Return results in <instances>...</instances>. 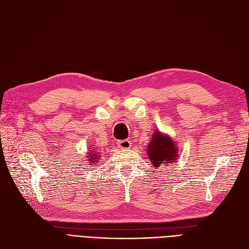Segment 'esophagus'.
I'll return each mask as SVG.
<instances>
[{"label": "esophagus", "mask_w": 249, "mask_h": 249, "mask_svg": "<svg viewBox=\"0 0 249 249\" xmlns=\"http://www.w3.org/2000/svg\"><path fill=\"white\" fill-rule=\"evenodd\" d=\"M117 146L120 148H130L131 142L129 140H120L117 142Z\"/></svg>", "instance_id": "esophagus-1"}]
</instances>
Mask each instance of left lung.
Returning <instances> with one entry per match:
<instances>
[{
	"instance_id": "8db88e82",
	"label": "left lung",
	"mask_w": 249,
	"mask_h": 249,
	"mask_svg": "<svg viewBox=\"0 0 249 249\" xmlns=\"http://www.w3.org/2000/svg\"><path fill=\"white\" fill-rule=\"evenodd\" d=\"M146 153L150 163H152L150 165L155 169L161 166L168 167L169 165L178 160L179 155L178 143L169 135L160 131H156L154 133L152 140L147 145Z\"/></svg>"
}]
</instances>
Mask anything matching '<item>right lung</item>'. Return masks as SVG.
<instances>
[{"label":"right lung","mask_w":249,"mask_h":249,"mask_svg":"<svg viewBox=\"0 0 249 249\" xmlns=\"http://www.w3.org/2000/svg\"><path fill=\"white\" fill-rule=\"evenodd\" d=\"M100 156L101 153L97 152V149L95 147H91L87 150L86 153V159L87 165H89L88 167H94V165H96L100 161Z\"/></svg>","instance_id":"right-lung-1"}]
</instances>
